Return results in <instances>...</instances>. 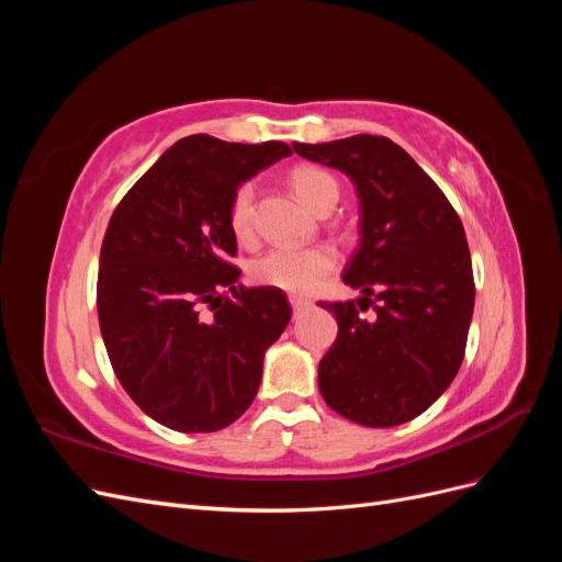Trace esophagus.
Listing matches in <instances>:
<instances>
[{"label": "esophagus", "instance_id": "34e87169", "mask_svg": "<svg viewBox=\"0 0 562 562\" xmlns=\"http://www.w3.org/2000/svg\"><path fill=\"white\" fill-rule=\"evenodd\" d=\"M310 300H304V297H297V295H293L291 297V307H293V314H300V312H304L310 307Z\"/></svg>", "mask_w": 562, "mask_h": 562}]
</instances>
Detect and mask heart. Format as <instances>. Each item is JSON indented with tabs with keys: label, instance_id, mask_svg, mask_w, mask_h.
I'll use <instances>...</instances> for the list:
<instances>
[{
	"label": "heart",
	"instance_id": "obj_1",
	"mask_svg": "<svg viewBox=\"0 0 562 562\" xmlns=\"http://www.w3.org/2000/svg\"><path fill=\"white\" fill-rule=\"evenodd\" d=\"M291 184L302 203L314 213L326 206V201H337V182L330 173L314 166H302L291 176ZM252 184L239 187L229 206V227L236 239H248L252 229ZM335 252L326 246L316 248H271L250 265V277L269 288L285 293H312L335 269Z\"/></svg>",
	"mask_w": 562,
	"mask_h": 562
}]
</instances>
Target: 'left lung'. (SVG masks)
Wrapping results in <instances>:
<instances>
[{
    "instance_id": "8db88e82",
    "label": "left lung",
    "mask_w": 562,
    "mask_h": 562,
    "mask_svg": "<svg viewBox=\"0 0 562 562\" xmlns=\"http://www.w3.org/2000/svg\"><path fill=\"white\" fill-rule=\"evenodd\" d=\"M300 157L337 168L356 187L361 244L342 281L378 301L368 322L353 300L321 302L337 339L318 363L321 396L363 427L422 415L454 380L473 316V271L462 220L403 147L382 135L302 145Z\"/></svg>"
}]
</instances>
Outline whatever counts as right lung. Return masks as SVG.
<instances>
[{
	"mask_svg": "<svg viewBox=\"0 0 562 562\" xmlns=\"http://www.w3.org/2000/svg\"><path fill=\"white\" fill-rule=\"evenodd\" d=\"M291 155L277 140L187 135L110 217L98 269L100 333L126 394L168 429L220 431L258 394L265 351L293 310L279 288L236 283L229 206L246 180Z\"/></svg>",
	"mask_w": 562,
	"mask_h": 562,
	"instance_id": "1",
	"label": "right lung"
}]
</instances>
